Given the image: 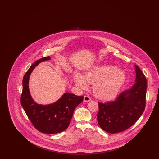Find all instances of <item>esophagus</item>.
<instances>
[{"mask_svg":"<svg viewBox=\"0 0 159 159\" xmlns=\"http://www.w3.org/2000/svg\"><path fill=\"white\" fill-rule=\"evenodd\" d=\"M91 101V98L90 97L88 96V95H86L84 97V102H89Z\"/></svg>","mask_w":159,"mask_h":159,"instance_id":"esophagus-1","label":"esophagus"}]
</instances>
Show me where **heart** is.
I'll return each instance as SVG.
<instances>
[{
	"label": "heart",
	"mask_w": 159,
	"mask_h": 159,
	"mask_svg": "<svg viewBox=\"0 0 159 159\" xmlns=\"http://www.w3.org/2000/svg\"><path fill=\"white\" fill-rule=\"evenodd\" d=\"M126 79L125 70L110 64L95 66L86 71L84 76L78 73L74 77L76 85L82 89H86L89 84H94L93 93L102 100H110L116 97Z\"/></svg>",
	"instance_id": "b5f03b06"
}]
</instances>
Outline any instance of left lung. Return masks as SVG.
I'll use <instances>...</instances> for the list:
<instances>
[{
    "mask_svg": "<svg viewBox=\"0 0 159 159\" xmlns=\"http://www.w3.org/2000/svg\"><path fill=\"white\" fill-rule=\"evenodd\" d=\"M135 83L122 92L115 101L98 102L97 120L101 128L110 134L121 132L132 126L143 113L146 101L147 79L135 65Z\"/></svg>",
    "mask_w": 159,
    "mask_h": 159,
    "instance_id": "1",
    "label": "left lung"
}]
</instances>
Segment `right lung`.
I'll return each mask as SVG.
<instances>
[{"instance_id":"add662e5","label":"right lung","mask_w":159,"mask_h":159,"mask_svg":"<svg viewBox=\"0 0 159 159\" xmlns=\"http://www.w3.org/2000/svg\"><path fill=\"white\" fill-rule=\"evenodd\" d=\"M50 59V57H47L36 61L25 74L23 79L21 103L35 128L44 134H53L67 129L74 110L83 101V97L65 93L55 102L45 106L38 104L33 99L29 88L31 73L40 62Z\"/></svg>"}]
</instances>
